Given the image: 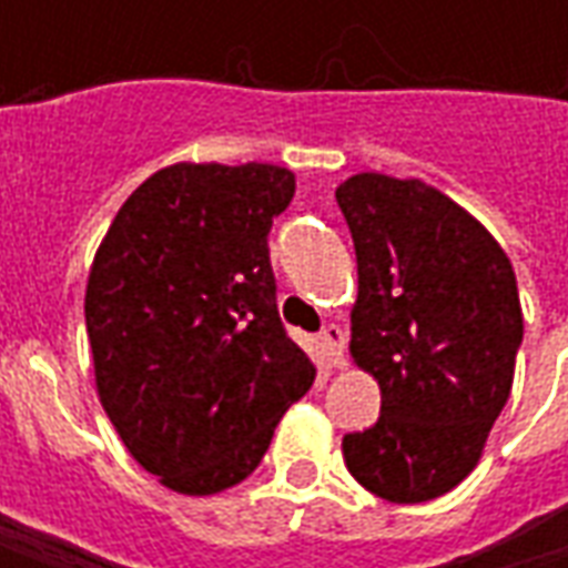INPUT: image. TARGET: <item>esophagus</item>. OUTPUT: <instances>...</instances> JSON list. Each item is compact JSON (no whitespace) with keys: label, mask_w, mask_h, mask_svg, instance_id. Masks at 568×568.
<instances>
[{"label":"esophagus","mask_w":568,"mask_h":568,"mask_svg":"<svg viewBox=\"0 0 568 568\" xmlns=\"http://www.w3.org/2000/svg\"><path fill=\"white\" fill-rule=\"evenodd\" d=\"M320 344L325 358H328V365L341 368V365H344V328H341V325H334V322H328V325L322 328Z\"/></svg>","instance_id":"34e87169"}]
</instances>
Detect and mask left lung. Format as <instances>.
Listing matches in <instances>:
<instances>
[{"label":"left lung","instance_id":"obj_1","mask_svg":"<svg viewBox=\"0 0 568 568\" xmlns=\"http://www.w3.org/2000/svg\"><path fill=\"white\" fill-rule=\"evenodd\" d=\"M353 234L349 353L381 383V417L344 435L349 475L398 505L450 493L511 395L524 313L484 224L419 179L358 173L334 191Z\"/></svg>","mask_w":568,"mask_h":568}]
</instances>
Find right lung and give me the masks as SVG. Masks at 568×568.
I'll use <instances>...</instances> for the list:
<instances>
[{
    "label": "right lung",
    "mask_w": 568,
    "mask_h": 568,
    "mask_svg": "<svg viewBox=\"0 0 568 568\" xmlns=\"http://www.w3.org/2000/svg\"><path fill=\"white\" fill-rule=\"evenodd\" d=\"M292 197L295 175L273 163H173L97 248L84 295L97 393L130 456L175 493L246 480L313 386L267 248Z\"/></svg>",
    "instance_id": "right-lung-1"
}]
</instances>
